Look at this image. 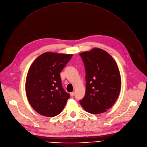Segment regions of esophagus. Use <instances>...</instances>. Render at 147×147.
<instances>
[{
  "mask_svg": "<svg viewBox=\"0 0 147 147\" xmlns=\"http://www.w3.org/2000/svg\"><path fill=\"white\" fill-rule=\"evenodd\" d=\"M70 95H71V97H73V96H74V95H75V93H74V92H71V93H70Z\"/></svg>",
  "mask_w": 147,
  "mask_h": 147,
  "instance_id": "obj_1",
  "label": "esophagus"
}]
</instances>
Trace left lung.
I'll list each match as a JSON object with an SVG mask.
<instances>
[{
    "label": "left lung",
    "instance_id": "8db88e82",
    "mask_svg": "<svg viewBox=\"0 0 147 147\" xmlns=\"http://www.w3.org/2000/svg\"><path fill=\"white\" fill-rule=\"evenodd\" d=\"M86 71V93L79 101L88 112L98 114L107 111L118 98L121 79L113 58L105 51L94 49L79 54Z\"/></svg>",
    "mask_w": 147,
    "mask_h": 147
}]
</instances>
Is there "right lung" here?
Segmentation results:
<instances>
[{
  "label": "right lung",
  "mask_w": 147,
  "mask_h": 147,
  "mask_svg": "<svg viewBox=\"0 0 147 147\" xmlns=\"http://www.w3.org/2000/svg\"><path fill=\"white\" fill-rule=\"evenodd\" d=\"M72 54L45 53L29 68L25 83L28 100L39 114L53 117L60 113L70 97L63 89L60 72Z\"/></svg>",
  "instance_id": "right-lung-1"
}]
</instances>
